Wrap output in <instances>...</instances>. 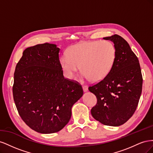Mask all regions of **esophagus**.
<instances>
[{"label": "esophagus", "mask_w": 153, "mask_h": 153, "mask_svg": "<svg viewBox=\"0 0 153 153\" xmlns=\"http://www.w3.org/2000/svg\"><path fill=\"white\" fill-rule=\"evenodd\" d=\"M82 87H83V90H84V92H87L88 91V86L87 85H84Z\"/></svg>", "instance_id": "esophagus-1"}]
</instances>
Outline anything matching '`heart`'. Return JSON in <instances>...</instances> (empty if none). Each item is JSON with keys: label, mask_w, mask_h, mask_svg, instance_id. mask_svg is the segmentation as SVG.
<instances>
[{"label": "heart", "mask_w": 153, "mask_h": 153, "mask_svg": "<svg viewBox=\"0 0 153 153\" xmlns=\"http://www.w3.org/2000/svg\"><path fill=\"white\" fill-rule=\"evenodd\" d=\"M68 55L60 59L63 73L72 79L79 70L83 78L92 82H100L107 76L116 60V48L110 41H84L74 45L67 50Z\"/></svg>", "instance_id": "heart-1"}]
</instances>
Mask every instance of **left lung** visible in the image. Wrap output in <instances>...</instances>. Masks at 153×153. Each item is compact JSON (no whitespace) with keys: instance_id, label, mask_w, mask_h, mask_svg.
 <instances>
[{"instance_id":"left-lung-1","label":"left lung","mask_w":153,"mask_h":153,"mask_svg":"<svg viewBox=\"0 0 153 153\" xmlns=\"http://www.w3.org/2000/svg\"><path fill=\"white\" fill-rule=\"evenodd\" d=\"M114 43L116 60L103 80L89 87L98 102L91 109L96 121L111 126L126 123L135 112L142 89V76L139 61L127 41L114 34L103 38Z\"/></svg>"}]
</instances>
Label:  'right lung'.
<instances>
[{"label":"right lung","mask_w":153,"mask_h":153,"mask_svg":"<svg viewBox=\"0 0 153 153\" xmlns=\"http://www.w3.org/2000/svg\"><path fill=\"white\" fill-rule=\"evenodd\" d=\"M59 51L48 43L27 48L14 73L18 112L27 126L40 133L61 130L71 119L73 105L84 94L80 85L64 78Z\"/></svg>","instance_id":"right-lung-1"}]
</instances>
